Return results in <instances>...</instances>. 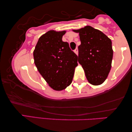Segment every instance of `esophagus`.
<instances>
[{"instance_id": "1", "label": "esophagus", "mask_w": 132, "mask_h": 132, "mask_svg": "<svg viewBox=\"0 0 132 132\" xmlns=\"http://www.w3.org/2000/svg\"><path fill=\"white\" fill-rule=\"evenodd\" d=\"M74 53L76 54L77 55L78 54V48H75V50H74Z\"/></svg>"}]
</instances>
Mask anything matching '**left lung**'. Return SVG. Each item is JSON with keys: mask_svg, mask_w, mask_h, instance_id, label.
Listing matches in <instances>:
<instances>
[{"mask_svg": "<svg viewBox=\"0 0 132 132\" xmlns=\"http://www.w3.org/2000/svg\"><path fill=\"white\" fill-rule=\"evenodd\" d=\"M81 45L78 46V62L87 80L94 85L102 84L111 68L113 50L109 38L100 30L86 26L79 30Z\"/></svg>", "mask_w": 132, "mask_h": 132, "instance_id": "obj_1", "label": "left lung"}]
</instances>
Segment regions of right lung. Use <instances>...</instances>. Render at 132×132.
Listing matches in <instances>:
<instances>
[{"label": "right lung", "mask_w": 132, "mask_h": 132, "mask_svg": "<svg viewBox=\"0 0 132 132\" xmlns=\"http://www.w3.org/2000/svg\"><path fill=\"white\" fill-rule=\"evenodd\" d=\"M65 31L50 30L40 37L33 51L34 64L51 88L62 90L72 81L78 56L62 37Z\"/></svg>", "instance_id": "add662e5"}]
</instances>
